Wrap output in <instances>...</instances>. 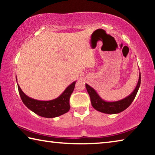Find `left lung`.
Listing matches in <instances>:
<instances>
[{"label":"left lung","instance_id":"left-lung-1","mask_svg":"<svg viewBox=\"0 0 155 155\" xmlns=\"http://www.w3.org/2000/svg\"><path fill=\"white\" fill-rule=\"evenodd\" d=\"M140 70V69H139ZM141 83V74L140 72L138 83L136 85L135 90L130 95L122 100L114 102H107L100 96L96 91L87 84H85L87 91L90 96L91 105L94 109L100 112L107 114H115L124 111L132 103L135 99Z\"/></svg>","mask_w":155,"mask_h":155}]
</instances>
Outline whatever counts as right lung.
Segmentation results:
<instances>
[{
  "label": "right lung",
  "mask_w": 155,
  "mask_h": 155,
  "mask_svg": "<svg viewBox=\"0 0 155 155\" xmlns=\"http://www.w3.org/2000/svg\"><path fill=\"white\" fill-rule=\"evenodd\" d=\"M75 83L76 81H74L68 86L64 92L57 98L47 101H38L30 98L23 92L18 83L17 85L22 101L28 109L40 116L51 118L60 116L69 111L70 109L69 101L70 96L74 91Z\"/></svg>",
  "instance_id": "obj_1"
}]
</instances>
